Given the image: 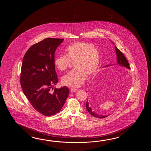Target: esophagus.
<instances>
[{
  "mask_svg": "<svg viewBox=\"0 0 151 151\" xmlns=\"http://www.w3.org/2000/svg\"><path fill=\"white\" fill-rule=\"evenodd\" d=\"M70 91H71V92H74L77 91L78 89L74 88H70Z\"/></svg>",
  "mask_w": 151,
  "mask_h": 151,
  "instance_id": "1",
  "label": "esophagus"
}]
</instances>
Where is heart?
Segmentation results:
<instances>
[{
    "label": "heart",
    "mask_w": 151,
    "mask_h": 151,
    "mask_svg": "<svg viewBox=\"0 0 151 151\" xmlns=\"http://www.w3.org/2000/svg\"><path fill=\"white\" fill-rule=\"evenodd\" d=\"M100 61V52L94 45L85 42H77L68 46L65 55L55 58V68L61 71L67 70L71 63L75 68L62 79L63 83L69 87H77L83 85L86 74L92 76L98 69Z\"/></svg>",
    "instance_id": "b5f03b06"
}]
</instances>
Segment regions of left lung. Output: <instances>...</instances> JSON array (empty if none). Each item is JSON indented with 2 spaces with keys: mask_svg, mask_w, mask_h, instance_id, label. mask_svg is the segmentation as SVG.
Returning a JSON list of instances; mask_svg holds the SVG:
<instances>
[{
  "mask_svg": "<svg viewBox=\"0 0 151 151\" xmlns=\"http://www.w3.org/2000/svg\"><path fill=\"white\" fill-rule=\"evenodd\" d=\"M116 55H117L118 63L119 65H120L121 66H124L125 68H127L128 69H130V67H129V65L128 60L126 58L125 56L122 53V52L120 51L116 46ZM102 83H103V78H102V77H98V78H96V81H95V83H94V85L93 87H95V88H95V90L97 89V90H98V89H99V88H100V86H101ZM86 107L87 111L90 113L92 116H94L96 118H100V119H103V118H106V116H108L98 115L97 113L94 112L93 111L92 109L91 108V106L90 105L89 102L88 101L87 98V102L86 103Z\"/></svg>",
  "mask_w": 151,
  "mask_h": 151,
  "instance_id": "8db88e82",
  "label": "left lung"
}]
</instances>
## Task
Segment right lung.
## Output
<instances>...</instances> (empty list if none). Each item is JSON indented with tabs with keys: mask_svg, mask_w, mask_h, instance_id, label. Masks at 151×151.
Returning a JSON list of instances; mask_svg holds the SVG:
<instances>
[{
	"mask_svg": "<svg viewBox=\"0 0 151 151\" xmlns=\"http://www.w3.org/2000/svg\"><path fill=\"white\" fill-rule=\"evenodd\" d=\"M64 39L46 38L31 46L23 58L20 85L29 102L45 116L61 110L68 96V87L51 90L58 83L55 70V53Z\"/></svg>",
	"mask_w": 151,
	"mask_h": 151,
	"instance_id": "1",
	"label": "right lung"
}]
</instances>
